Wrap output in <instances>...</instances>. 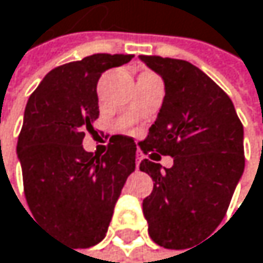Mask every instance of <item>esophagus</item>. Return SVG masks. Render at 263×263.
I'll return each mask as SVG.
<instances>
[{"label": "esophagus", "instance_id": "34e87169", "mask_svg": "<svg viewBox=\"0 0 263 263\" xmlns=\"http://www.w3.org/2000/svg\"><path fill=\"white\" fill-rule=\"evenodd\" d=\"M139 164H141V156L138 155V158H136V168L139 170Z\"/></svg>", "mask_w": 263, "mask_h": 263}]
</instances>
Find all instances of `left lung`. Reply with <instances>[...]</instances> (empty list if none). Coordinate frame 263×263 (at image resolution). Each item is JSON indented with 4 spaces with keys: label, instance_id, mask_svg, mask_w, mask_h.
Segmentation results:
<instances>
[{
    "label": "left lung",
    "instance_id": "1",
    "mask_svg": "<svg viewBox=\"0 0 263 263\" xmlns=\"http://www.w3.org/2000/svg\"><path fill=\"white\" fill-rule=\"evenodd\" d=\"M139 60L165 87L158 118L139 142L150 153L139 170L153 179L142 202L148 234L164 248H192L222 222L242 178L243 127L228 95L200 68L173 58ZM161 154L174 158L170 169L157 164Z\"/></svg>",
    "mask_w": 263,
    "mask_h": 263
}]
</instances>
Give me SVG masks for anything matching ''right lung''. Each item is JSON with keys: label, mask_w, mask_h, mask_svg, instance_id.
<instances>
[{"label": "right lung", "mask_w": 263, "mask_h": 263, "mask_svg": "<svg viewBox=\"0 0 263 263\" xmlns=\"http://www.w3.org/2000/svg\"><path fill=\"white\" fill-rule=\"evenodd\" d=\"M132 58L96 53L57 67L24 110L16 153L29 208L41 227L74 248L93 247L105 237L116 200L136 167V144L130 136H111L102 156L82 147L99 118L101 74Z\"/></svg>", "instance_id": "right-lung-1"}]
</instances>
